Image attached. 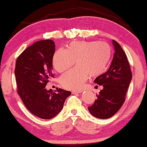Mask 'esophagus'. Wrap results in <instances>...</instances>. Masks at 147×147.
<instances>
[{
    "mask_svg": "<svg viewBox=\"0 0 147 147\" xmlns=\"http://www.w3.org/2000/svg\"><path fill=\"white\" fill-rule=\"evenodd\" d=\"M83 92V90H78V91H73L72 92V93L73 94H76V93H81Z\"/></svg>",
    "mask_w": 147,
    "mask_h": 147,
    "instance_id": "obj_1",
    "label": "esophagus"
}]
</instances>
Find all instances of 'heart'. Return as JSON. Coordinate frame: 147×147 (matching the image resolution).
<instances>
[{
  "label": "heart",
  "mask_w": 147,
  "mask_h": 147,
  "mask_svg": "<svg viewBox=\"0 0 147 147\" xmlns=\"http://www.w3.org/2000/svg\"><path fill=\"white\" fill-rule=\"evenodd\" d=\"M111 57V47L104 42L76 41L69 44L65 49L56 51L52 59L54 68L62 73L74 63L76 67L60 78V83L64 88L76 90L82 88L88 75L96 77L106 69Z\"/></svg>",
  "instance_id": "obj_1"
}]
</instances>
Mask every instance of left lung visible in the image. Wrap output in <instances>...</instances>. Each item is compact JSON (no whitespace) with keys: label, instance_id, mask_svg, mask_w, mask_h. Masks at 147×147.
Returning <instances> with one entry per match:
<instances>
[{"label":"left lung","instance_id":"1","mask_svg":"<svg viewBox=\"0 0 147 147\" xmlns=\"http://www.w3.org/2000/svg\"><path fill=\"white\" fill-rule=\"evenodd\" d=\"M115 50L113 59L108 71L96 78L94 82L103 86L97 99L91 107L90 113L98 119L112 117L119 110L125 100V96L132 79L127 56L121 45L112 40Z\"/></svg>","mask_w":147,"mask_h":147}]
</instances>
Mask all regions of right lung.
Wrapping results in <instances>:
<instances>
[{
	"instance_id": "1",
	"label": "right lung",
	"mask_w": 147,
	"mask_h": 147,
	"mask_svg": "<svg viewBox=\"0 0 147 147\" xmlns=\"http://www.w3.org/2000/svg\"><path fill=\"white\" fill-rule=\"evenodd\" d=\"M52 40L34 43L21 53L16 62L14 74L18 93L23 104L39 118L49 119L63 108L65 99L71 92L56 88H45L52 74V59L55 50Z\"/></svg>"
}]
</instances>
